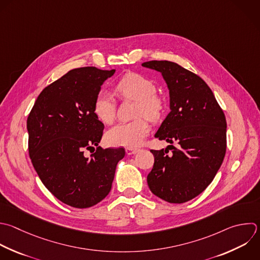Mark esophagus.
Segmentation results:
<instances>
[{"instance_id": "obj_1", "label": "esophagus", "mask_w": 260, "mask_h": 260, "mask_svg": "<svg viewBox=\"0 0 260 260\" xmlns=\"http://www.w3.org/2000/svg\"><path fill=\"white\" fill-rule=\"evenodd\" d=\"M138 151H139L138 148H134V147H127V148H126V153H127L128 155L135 154V153H137Z\"/></svg>"}]
</instances>
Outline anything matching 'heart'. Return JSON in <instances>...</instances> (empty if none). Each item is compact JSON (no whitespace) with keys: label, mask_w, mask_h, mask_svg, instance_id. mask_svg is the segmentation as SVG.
I'll list each match as a JSON object with an SVG mask.
<instances>
[{"label":"heart","mask_w":260,"mask_h":260,"mask_svg":"<svg viewBox=\"0 0 260 260\" xmlns=\"http://www.w3.org/2000/svg\"><path fill=\"white\" fill-rule=\"evenodd\" d=\"M117 90L127 99L137 103L135 117L130 123H121L110 129L106 134L107 142L113 146L136 147L149 134L150 125L148 119L155 121L162 111L161 100L155 95L154 84L137 73L124 75L117 84ZM93 112L100 121L105 124L113 123L115 119V102L108 91L98 93Z\"/></svg>","instance_id":"obj_1"}]
</instances>
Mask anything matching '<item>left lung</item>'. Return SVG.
<instances>
[{"label":"left lung","instance_id":"1","mask_svg":"<svg viewBox=\"0 0 260 260\" xmlns=\"http://www.w3.org/2000/svg\"><path fill=\"white\" fill-rule=\"evenodd\" d=\"M161 73L170 93V113L154 137L177 143L153 150L147 175L150 191L170 203L189 201L203 192L220 168L226 148L225 117L211 89L196 74L170 61L142 64Z\"/></svg>","mask_w":260,"mask_h":260}]
</instances>
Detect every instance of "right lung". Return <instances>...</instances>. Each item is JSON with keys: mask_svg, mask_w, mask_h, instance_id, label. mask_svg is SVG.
<instances>
[{"mask_svg": "<svg viewBox=\"0 0 260 260\" xmlns=\"http://www.w3.org/2000/svg\"><path fill=\"white\" fill-rule=\"evenodd\" d=\"M116 70H70L47 86L27 119L31 162L47 189L63 203L87 208L111 191L125 149L99 146L104 124L93 112L101 86ZM97 146L91 158L85 149ZM94 151V150H93Z\"/></svg>", "mask_w": 260, "mask_h": 260, "instance_id": "right-lung-1", "label": "right lung"}]
</instances>
